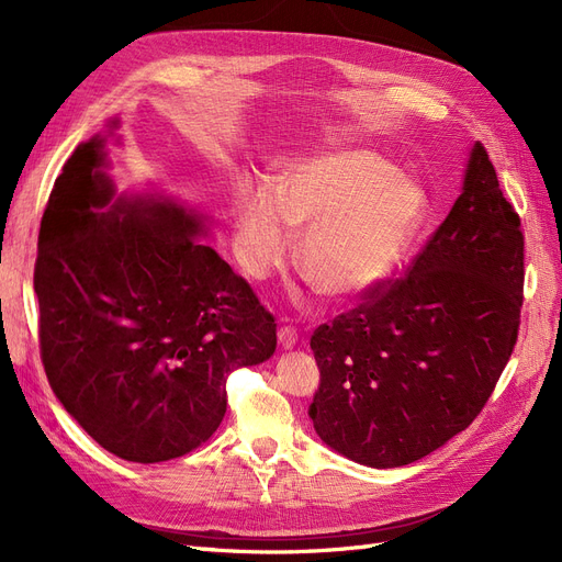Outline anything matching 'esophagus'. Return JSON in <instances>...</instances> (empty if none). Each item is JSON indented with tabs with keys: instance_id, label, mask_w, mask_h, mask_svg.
<instances>
[{
	"instance_id": "obj_1",
	"label": "esophagus",
	"mask_w": 562,
	"mask_h": 562,
	"mask_svg": "<svg viewBox=\"0 0 562 562\" xmlns=\"http://www.w3.org/2000/svg\"><path fill=\"white\" fill-rule=\"evenodd\" d=\"M278 340L282 345V349H292L299 342V334L294 326H280L278 330Z\"/></svg>"
}]
</instances>
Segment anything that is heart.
I'll return each instance as SVG.
<instances>
[{
	"label": "heart",
	"instance_id": "1",
	"mask_svg": "<svg viewBox=\"0 0 562 562\" xmlns=\"http://www.w3.org/2000/svg\"><path fill=\"white\" fill-rule=\"evenodd\" d=\"M426 196L380 155L334 148L294 164L273 184H252L236 201L243 261L261 276L303 232L299 268L328 299H355L403 259L422 224Z\"/></svg>",
	"mask_w": 562,
	"mask_h": 562
}]
</instances>
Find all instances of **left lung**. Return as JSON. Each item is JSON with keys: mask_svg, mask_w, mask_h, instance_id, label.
I'll use <instances>...</instances> for the list:
<instances>
[{"mask_svg": "<svg viewBox=\"0 0 562 562\" xmlns=\"http://www.w3.org/2000/svg\"><path fill=\"white\" fill-rule=\"evenodd\" d=\"M524 305V232L484 145L463 192L412 259L315 328L319 438L370 468L424 459L465 430L512 357Z\"/></svg>", "mask_w": 562, "mask_h": 562, "instance_id": "left-lung-1", "label": "left lung"}]
</instances>
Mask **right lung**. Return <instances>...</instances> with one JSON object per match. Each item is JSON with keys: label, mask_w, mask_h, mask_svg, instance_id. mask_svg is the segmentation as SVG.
<instances>
[{"label": "right lung", "mask_w": 562, "mask_h": 562, "mask_svg": "<svg viewBox=\"0 0 562 562\" xmlns=\"http://www.w3.org/2000/svg\"><path fill=\"white\" fill-rule=\"evenodd\" d=\"M80 143L38 228V345L59 403L103 449L161 463L224 419L226 378L273 357L276 319L173 201L115 196Z\"/></svg>", "instance_id": "right-lung-1"}]
</instances>
